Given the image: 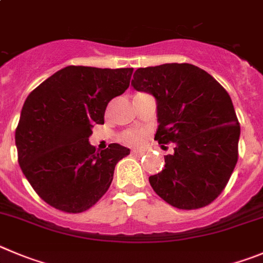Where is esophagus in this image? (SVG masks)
<instances>
[{
    "instance_id": "34e87169",
    "label": "esophagus",
    "mask_w": 263,
    "mask_h": 263,
    "mask_svg": "<svg viewBox=\"0 0 263 263\" xmlns=\"http://www.w3.org/2000/svg\"><path fill=\"white\" fill-rule=\"evenodd\" d=\"M132 154H133L134 156H142V155H144V151H142V150H133V151H132Z\"/></svg>"
}]
</instances>
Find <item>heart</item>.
<instances>
[{
  "label": "heart",
  "instance_id": "1",
  "mask_svg": "<svg viewBox=\"0 0 263 263\" xmlns=\"http://www.w3.org/2000/svg\"><path fill=\"white\" fill-rule=\"evenodd\" d=\"M146 138V130L143 129H130L124 132L121 139L130 146H141Z\"/></svg>",
  "mask_w": 263,
  "mask_h": 263
}]
</instances>
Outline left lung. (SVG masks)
Returning <instances> with one entry per match:
<instances>
[{"instance_id":"left-lung-1","label":"left lung","mask_w":263,"mask_h":263,"mask_svg":"<svg viewBox=\"0 0 263 263\" xmlns=\"http://www.w3.org/2000/svg\"><path fill=\"white\" fill-rule=\"evenodd\" d=\"M132 86L158 103L155 141L175 143L164 170L148 177L171 206L196 210L224 190L238 159L240 124L224 87L192 64L139 67Z\"/></svg>"}]
</instances>
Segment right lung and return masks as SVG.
I'll return each mask as SVG.
<instances>
[{
  "label": "right lung",
  "instance_id": "right-lung-1",
  "mask_svg": "<svg viewBox=\"0 0 263 263\" xmlns=\"http://www.w3.org/2000/svg\"><path fill=\"white\" fill-rule=\"evenodd\" d=\"M133 67L66 66L27 96L15 129L18 163L37 196L60 211L88 210L109 189L129 148L98 151L88 138L108 103L125 92Z\"/></svg>",
  "mask_w": 263,
  "mask_h": 263
}]
</instances>
